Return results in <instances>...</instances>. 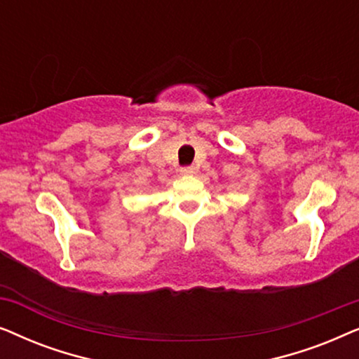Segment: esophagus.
Segmentation results:
<instances>
[{"label":"esophagus","instance_id":"1","mask_svg":"<svg viewBox=\"0 0 359 359\" xmlns=\"http://www.w3.org/2000/svg\"><path fill=\"white\" fill-rule=\"evenodd\" d=\"M194 173H196L194 166H183V168L180 170V175H183V176H193Z\"/></svg>","mask_w":359,"mask_h":359}]
</instances>
